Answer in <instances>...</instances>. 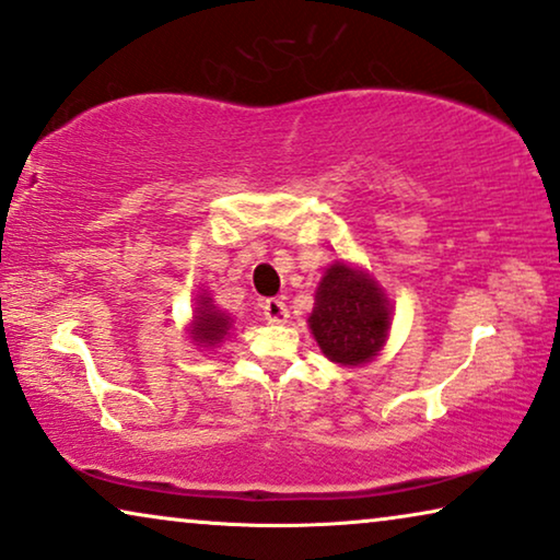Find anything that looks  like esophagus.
Returning <instances> with one entry per match:
<instances>
[{"mask_svg":"<svg viewBox=\"0 0 560 560\" xmlns=\"http://www.w3.org/2000/svg\"><path fill=\"white\" fill-rule=\"evenodd\" d=\"M262 313L270 324H288V318H290L288 305L282 303L280 298H267V301L262 303Z\"/></svg>","mask_w":560,"mask_h":560,"instance_id":"1","label":"esophagus"}]
</instances>
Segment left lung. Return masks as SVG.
I'll return each instance as SVG.
<instances>
[{"instance_id":"1","label":"left lung","mask_w":560,"mask_h":560,"mask_svg":"<svg viewBox=\"0 0 560 560\" xmlns=\"http://www.w3.org/2000/svg\"><path fill=\"white\" fill-rule=\"evenodd\" d=\"M389 316L393 311L377 280L339 259L318 282L308 326L331 362L357 366L372 362L385 347Z\"/></svg>"}]
</instances>
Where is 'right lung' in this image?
<instances>
[{
	"instance_id": "obj_1",
	"label": "right lung",
	"mask_w": 560,
	"mask_h": 560,
	"mask_svg": "<svg viewBox=\"0 0 560 560\" xmlns=\"http://www.w3.org/2000/svg\"><path fill=\"white\" fill-rule=\"evenodd\" d=\"M229 328H232V318L226 313H221L209 295H198V308L194 313V324H190V339L198 347L211 349L224 339Z\"/></svg>"
}]
</instances>
